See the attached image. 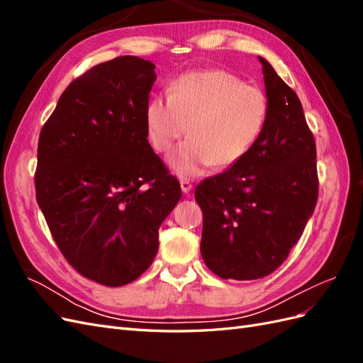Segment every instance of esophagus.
I'll list each match as a JSON object with an SVG mask.
<instances>
[{
    "label": "esophagus",
    "instance_id": "34e87169",
    "mask_svg": "<svg viewBox=\"0 0 363 363\" xmlns=\"http://www.w3.org/2000/svg\"><path fill=\"white\" fill-rule=\"evenodd\" d=\"M180 188L184 194H189L191 189H192V183L188 180V179H182L180 180Z\"/></svg>",
    "mask_w": 363,
    "mask_h": 363
}]
</instances>
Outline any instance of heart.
<instances>
[{
  "label": "heart",
  "mask_w": 363,
  "mask_h": 363,
  "mask_svg": "<svg viewBox=\"0 0 363 363\" xmlns=\"http://www.w3.org/2000/svg\"><path fill=\"white\" fill-rule=\"evenodd\" d=\"M269 113L268 96L260 87L219 71H192L179 75L168 98L148 103L145 121L152 147L160 152L172 148L186 131L188 136L169 157L179 177H195L211 164L233 167L256 145Z\"/></svg>",
  "instance_id": "1"
}]
</instances>
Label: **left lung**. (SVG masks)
I'll return each instance as SVG.
<instances>
[{
	"label": "left lung",
	"mask_w": 363,
	"mask_h": 363,
	"mask_svg": "<svg viewBox=\"0 0 363 363\" xmlns=\"http://www.w3.org/2000/svg\"><path fill=\"white\" fill-rule=\"evenodd\" d=\"M269 113L248 155L203 180L201 256L221 279L257 280L288 259L318 200L316 145L298 96L259 57Z\"/></svg>",
	"instance_id": "obj_1"
}]
</instances>
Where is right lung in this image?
<instances>
[{
    "instance_id": "add662e5",
    "label": "right lung",
    "mask_w": 363,
    "mask_h": 363,
    "mask_svg": "<svg viewBox=\"0 0 363 363\" xmlns=\"http://www.w3.org/2000/svg\"><path fill=\"white\" fill-rule=\"evenodd\" d=\"M155 65L119 56L77 77L43 124L36 200L63 257L104 286L155 260L159 227L182 196L147 139Z\"/></svg>"
}]
</instances>
